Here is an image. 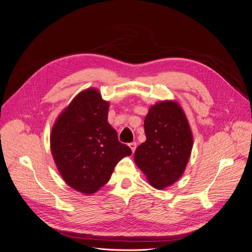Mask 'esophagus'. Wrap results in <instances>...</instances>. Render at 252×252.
I'll use <instances>...</instances> for the list:
<instances>
[{"label": "esophagus", "mask_w": 252, "mask_h": 252, "mask_svg": "<svg viewBox=\"0 0 252 252\" xmlns=\"http://www.w3.org/2000/svg\"><path fill=\"white\" fill-rule=\"evenodd\" d=\"M128 147H129V149L132 150V153H134V152L136 151V148H137V143H136V142L129 143V144H128Z\"/></svg>", "instance_id": "34e87169"}]
</instances>
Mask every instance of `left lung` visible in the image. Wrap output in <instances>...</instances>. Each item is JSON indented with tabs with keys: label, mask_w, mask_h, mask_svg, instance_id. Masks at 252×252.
I'll return each mask as SVG.
<instances>
[{
	"label": "left lung",
	"mask_w": 252,
	"mask_h": 252,
	"mask_svg": "<svg viewBox=\"0 0 252 252\" xmlns=\"http://www.w3.org/2000/svg\"><path fill=\"white\" fill-rule=\"evenodd\" d=\"M147 140L136 149L134 160L153 188L163 189L183 175L192 149V134L181 105L160 101L144 119Z\"/></svg>",
	"instance_id": "8db88e82"
}]
</instances>
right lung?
I'll return each instance as SVG.
<instances>
[{
  "instance_id": "right-lung-1",
  "label": "right lung",
  "mask_w": 252,
  "mask_h": 252,
  "mask_svg": "<svg viewBox=\"0 0 252 252\" xmlns=\"http://www.w3.org/2000/svg\"><path fill=\"white\" fill-rule=\"evenodd\" d=\"M109 102L94 88L77 94L56 119L51 153L63 179L86 194L108 183L118 162L132 154L108 123Z\"/></svg>"
}]
</instances>
